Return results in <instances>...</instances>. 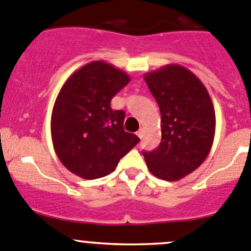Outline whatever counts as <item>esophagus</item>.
<instances>
[{"mask_svg": "<svg viewBox=\"0 0 251 251\" xmlns=\"http://www.w3.org/2000/svg\"><path fill=\"white\" fill-rule=\"evenodd\" d=\"M143 133H144L143 128H140V130H138V131H137V136H138V137H140V138H142V137H143Z\"/></svg>", "mask_w": 251, "mask_h": 251, "instance_id": "esophagus-1", "label": "esophagus"}]
</instances>
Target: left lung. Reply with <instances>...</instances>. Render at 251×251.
Here are the masks:
<instances>
[{"mask_svg": "<svg viewBox=\"0 0 251 251\" xmlns=\"http://www.w3.org/2000/svg\"><path fill=\"white\" fill-rule=\"evenodd\" d=\"M161 115V142L143 151L149 171L178 181L206 159L215 136V109L206 87L184 67L169 64L144 75Z\"/></svg>", "mask_w": 251, "mask_h": 251, "instance_id": "1", "label": "left lung"}]
</instances>
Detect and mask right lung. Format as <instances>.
Masks as SVG:
<instances>
[{"label":"right lung","mask_w":251,"mask_h":251,"mask_svg":"<svg viewBox=\"0 0 251 251\" xmlns=\"http://www.w3.org/2000/svg\"><path fill=\"white\" fill-rule=\"evenodd\" d=\"M130 76L103 60L76 70L57 96L50 133L57 156L76 176L95 179L115 170L140 138L124 130L125 111L113 110L110 100Z\"/></svg>","instance_id":"add662e5"}]
</instances>
